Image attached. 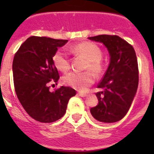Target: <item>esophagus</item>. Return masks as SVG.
<instances>
[{"mask_svg": "<svg viewBox=\"0 0 154 154\" xmlns=\"http://www.w3.org/2000/svg\"><path fill=\"white\" fill-rule=\"evenodd\" d=\"M77 94H78L79 96H80V97H86V94H84V93H82V92H78L77 93Z\"/></svg>", "mask_w": 154, "mask_h": 154, "instance_id": "34e87169", "label": "esophagus"}]
</instances>
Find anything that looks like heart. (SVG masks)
Returning a JSON list of instances; mask_svg holds the SVG:
<instances>
[{"instance_id":"heart-1","label":"heart","mask_w":154,"mask_h":154,"mask_svg":"<svg viewBox=\"0 0 154 154\" xmlns=\"http://www.w3.org/2000/svg\"><path fill=\"white\" fill-rule=\"evenodd\" d=\"M72 50L77 54L83 56L86 59V69L91 70L97 74L102 72L103 68L101 61L102 51L97 45L91 42H83L73 46ZM53 62L56 68L60 71H66L70 67L68 54L63 48L57 50L54 53ZM63 81L68 86L80 91H84L94 83V77L90 71H70L64 76Z\"/></svg>"}]
</instances>
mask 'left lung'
Listing matches in <instances>:
<instances>
[{
    "mask_svg": "<svg viewBox=\"0 0 154 154\" xmlns=\"http://www.w3.org/2000/svg\"><path fill=\"white\" fill-rule=\"evenodd\" d=\"M101 42L110 56V63L96 93L98 104L90 109L96 120L113 123L126 116L136 95L139 84V68L135 50L131 45L115 35L88 37Z\"/></svg>",
    "mask_w": 154,
    "mask_h": 154,
    "instance_id": "obj_1",
    "label": "left lung"
}]
</instances>
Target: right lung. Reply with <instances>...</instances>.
Instances as JSON below:
<instances>
[{"label": "right lung", "mask_w": 154, "mask_h": 154, "mask_svg": "<svg viewBox=\"0 0 154 154\" xmlns=\"http://www.w3.org/2000/svg\"><path fill=\"white\" fill-rule=\"evenodd\" d=\"M68 40L30 36L14 56L12 72L15 91L27 114L35 121L51 123L61 119L68 100L76 94L71 87L50 91V82L60 78L53 56ZM57 84V83H56Z\"/></svg>", "instance_id": "1"}]
</instances>
